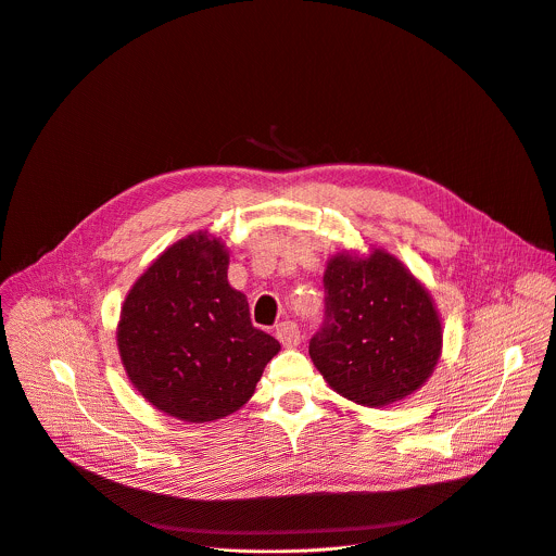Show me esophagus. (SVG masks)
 Listing matches in <instances>:
<instances>
[{
	"label": "esophagus",
	"mask_w": 556,
	"mask_h": 556,
	"mask_svg": "<svg viewBox=\"0 0 556 556\" xmlns=\"http://www.w3.org/2000/svg\"><path fill=\"white\" fill-rule=\"evenodd\" d=\"M275 334H277V339H279V343H281L283 348H296L299 341H301L299 328H296V324H292V321L279 324L277 330H275Z\"/></svg>",
	"instance_id": "1"
}]
</instances>
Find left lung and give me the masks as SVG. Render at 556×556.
Here are the masks:
<instances>
[{"label": "left lung", "instance_id": "8db88e82", "mask_svg": "<svg viewBox=\"0 0 556 556\" xmlns=\"http://www.w3.org/2000/svg\"><path fill=\"white\" fill-rule=\"evenodd\" d=\"M326 321L309 358L343 399L387 407L420 389L442 352V324L429 290L382 249L339 253L324 275Z\"/></svg>", "mask_w": 556, "mask_h": 556}]
</instances>
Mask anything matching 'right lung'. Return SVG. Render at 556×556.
I'll list each match as a JSON object with an SVG mask.
<instances>
[{
	"label": "right lung",
	"mask_w": 556,
	"mask_h": 556,
	"mask_svg": "<svg viewBox=\"0 0 556 556\" xmlns=\"http://www.w3.org/2000/svg\"><path fill=\"white\" fill-rule=\"evenodd\" d=\"M228 251L206 232L169 247L131 286L116 330L131 384L157 412L213 422L244 407L281 350L228 283Z\"/></svg>",
	"instance_id": "1"
}]
</instances>
